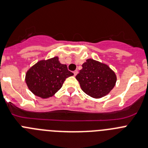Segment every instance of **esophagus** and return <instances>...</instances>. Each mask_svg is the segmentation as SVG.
I'll return each instance as SVG.
<instances>
[{"mask_svg":"<svg viewBox=\"0 0 148 148\" xmlns=\"http://www.w3.org/2000/svg\"><path fill=\"white\" fill-rule=\"evenodd\" d=\"M77 74H78V71H77V70H75V71H74V76L77 75Z\"/></svg>","mask_w":148,"mask_h":148,"instance_id":"obj_1","label":"esophagus"}]
</instances>
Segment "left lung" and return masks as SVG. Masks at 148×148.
<instances>
[{
    "label": "left lung",
    "instance_id": "obj_1",
    "mask_svg": "<svg viewBox=\"0 0 148 148\" xmlns=\"http://www.w3.org/2000/svg\"><path fill=\"white\" fill-rule=\"evenodd\" d=\"M82 66L76 79L86 94L94 98H101L112 90L116 77L107 65L88 59Z\"/></svg>",
    "mask_w": 148,
    "mask_h": 148
}]
</instances>
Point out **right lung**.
<instances>
[{"label":"right lung","instance_id":"right-lung-1","mask_svg":"<svg viewBox=\"0 0 148 148\" xmlns=\"http://www.w3.org/2000/svg\"><path fill=\"white\" fill-rule=\"evenodd\" d=\"M72 75L67 66L61 64L56 57L33 66L26 73V82L33 94L46 99L58 92L66 78Z\"/></svg>","mask_w":148,"mask_h":148}]
</instances>
